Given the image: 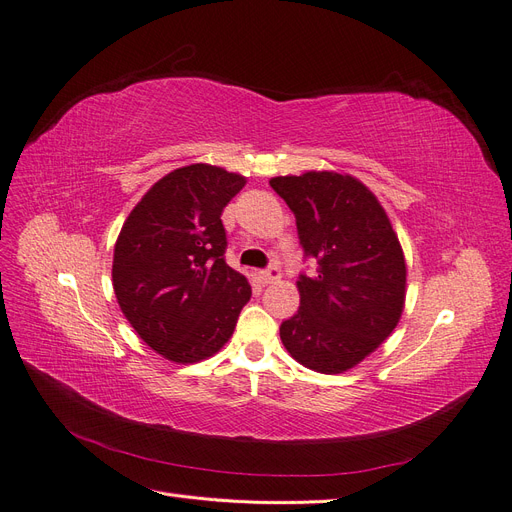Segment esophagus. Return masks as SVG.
Returning a JSON list of instances; mask_svg holds the SVG:
<instances>
[{
    "label": "esophagus",
    "mask_w": 512,
    "mask_h": 512,
    "mask_svg": "<svg viewBox=\"0 0 512 512\" xmlns=\"http://www.w3.org/2000/svg\"><path fill=\"white\" fill-rule=\"evenodd\" d=\"M257 276H259V280L263 282V284H272V282H276V280H280L282 278V274H280V270L278 268H268V270H261V272H257Z\"/></svg>",
    "instance_id": "obj_1"
}]
</instances>
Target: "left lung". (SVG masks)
<instances>
[{"label":"left lung","mask_w":512,"mask_h":512,"mask_svg":"<svg viewBox=\"0 0 512 512\" xmlns=\"http://www.w3.org/2000/svg\"><path fill=\"white\" fill-rule=\"evenodd\" d=\"M295 213L305 257L299 311L280 324L286 351L309 370L339 374L379 347L402 318L406 261L376 196L351 175L307 171L272 177Z\"/></svg>","instance_id":"1"}]
</instances>
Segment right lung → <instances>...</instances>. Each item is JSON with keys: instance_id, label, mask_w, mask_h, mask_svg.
<instances>
[{"instance_id": "obj_1", "label": "right lung", "mask_w": 512, "mask_h": 512, "mask_svg": "<svg viewBox=\"0 0 512 512\" xmlns=\"http://www.w3.org/2000/svg\"><path fill=\"white\" fill-rule=\"evenodd\" d=\"M247 184L196 163L167 173L133 207L115 244L113 286L140 339L194 364L228 343L251 284L224 259L221 211Z\"/></svg>"}]
</instances>
